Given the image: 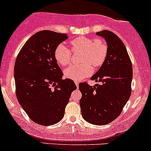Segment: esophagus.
Listing matches in <instances>:
<instances>
[{
	"mask_svg": "<svg viewBox=\"0 0 151 151\" xmlns=\"http://www.w3.org/2000/svg\"><path fill=\"white\" fill-rule=\"evenodd\" d=\"M75 84H76V86H77V87H78V86H79V82H77V81H75Z\"/></svg>",
	"mask_w": 151,
	"mask_h": 151,
	"instance_id": "obj_1",
	"label": "esophagus"
}]
</instances>
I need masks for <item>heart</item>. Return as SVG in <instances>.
<instances>
[{
    "label": "heart",
    "mask_w": 151,
    "mask_h": 151,
    "mask_svg": "<svg viewBox=\"0 0 151 151\" xmlns=\"http://www.w3.org/2000/svg\"><path fill=\"white\" fill-rule=\"evenodd\" d=\"M72 51H82L79 64H74L64 70L66 78L72 80H81L89 77L92 73V67H100L105 62L108 54V46L101 39L80 36L70 41ZM71 51L64 44L56 46L54 57L59 65L66 66L70 63Z\"/></svg>",
    "instance_id": "1"
}]
</instances>
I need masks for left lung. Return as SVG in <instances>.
<instances>
[{
	"instance_id": "obj_1",
	"label": "left lung",
	"mask_w": 151,
	"mask_h": 151,
	"mask_svg": "<svg viewBox=\"0 0 151 151\" xmlns=\"http://www.w3.org/2000/svg\"><path fill=\"white\" fill-rule=\"evenodd\" d=\"M96 34L105 38L108 46L105 63L91 77L102 84L94 87L85 82L79 84L82 92L79 105L86 121L102 125L115 120L130 98L132 67L125 46L118 36L108 30Z\"/></svg>"
}]
</instances>
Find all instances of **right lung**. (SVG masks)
<instances>
[{"label": "right lung", "instance_id": "right-lung-1", "mask_svg": "<svg viewBox=\"0 0 151 151\" xmlns=\"http://www.w3.org/2000/svg\"><path fill=\"white\" fill-rule=\"evenodd\" d=\"M67 34L39 31L25 43L14 67L18 101L31 120L39 125H52L64 117L74 81L62 79L63 73L54 57L56 46Z\"/></svg>", "mask_w": 151, "mask_h": 151}]
</instances>
